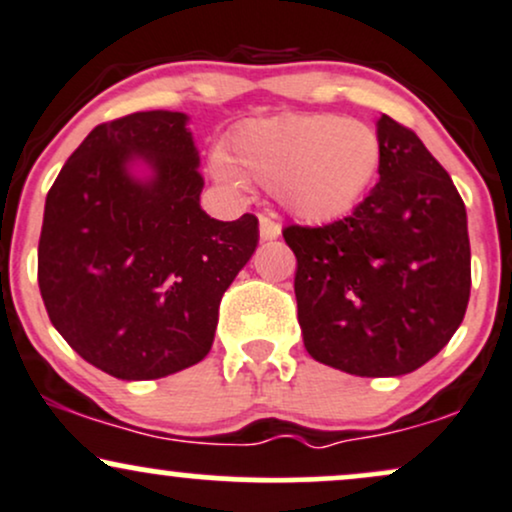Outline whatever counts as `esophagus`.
Listing matches in <instances>:
<instances>
[{"mask_svg":"<svg viewBox=\"0 0 512 512\" xmlns=\"http://www.w3.org/2000/svg\"><path fill=\"white\" fill-rule=\"evenodd\" d=\"M260 236L262 240H274L281 236V226L279 221H274L272 216H260Z\"/></svg>","mask_w":512,"mask_h":512,"instance_id":"obj_1","label":"esophagus"}]
</instances>
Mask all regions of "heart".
Wrapping results in <instances>:
<instances>
[{"instance_id": "obj_1", "label": "heart", "mask_w": 512, "mask_h": 512, "mask_svg": "<svg viewBox=\"0 0 512 512\" xmlns=\"http://www.w3.org/2000/svg\"><path fill=\"white\" fill-rule=\"evenodd\" d=\"M380 166L373 127L342 115L252 120L231 134V156L216 154L211 170L233 190L255 180L303 221H332L361 202Z\"/></svg>"}]
</instances>
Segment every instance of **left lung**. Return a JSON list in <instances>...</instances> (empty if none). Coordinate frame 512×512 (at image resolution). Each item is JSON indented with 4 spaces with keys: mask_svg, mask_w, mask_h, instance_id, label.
<instances>
[{
    "mask_svg": "<svg viewBox=\"0 0 512 512\" xmlns=\"http://www.w3.org/2000/svg\"><path fill=\"white\" fill-rule=\"evenodd\" d=\"M380 182L344 219L286 226L303 344L361 378L421 368L462 325L472 289L467 209L424 142L378 120Z\"/></svg>",
    "mask_w": 512,
    "mask_h": 512,
    "instance_id": "8db88e82",
    "label": "left lung"
}]
</instances>
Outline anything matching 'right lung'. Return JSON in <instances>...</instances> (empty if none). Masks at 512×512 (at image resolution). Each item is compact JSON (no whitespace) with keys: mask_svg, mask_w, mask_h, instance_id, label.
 Masks as SVG:
<instances>
[{"mask_svg":"<svg viewBox=\"0 0 512 512\" xmlns=\"http://www.w3.org/2000/svg\"><path fill=\"white\" fill-rule=\"evenodd\" d=\"M152 168L146 181L128 166ZM185 113L103 122L52 182L38 286L64 342L120 380H156L209 354L219 303L260 240L257 216L216 221Z\"/></svg>","mask_w":512,"mask_h":512,"instance_id":"1","label":"right lung"}]
</instances>
